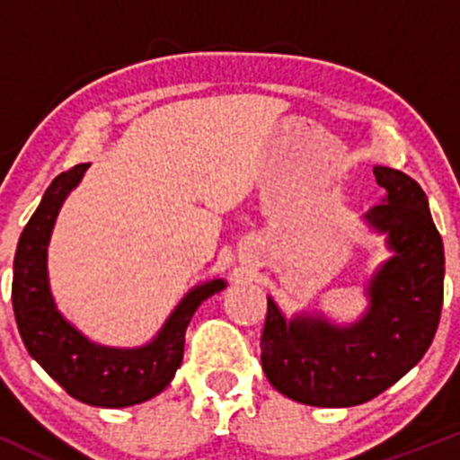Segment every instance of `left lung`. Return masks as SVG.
Here are the masks:
<instances>
[{
	"instance_id": "1",
	"label": "left lung",
	"mask_w": 460,
	"mask_h": 460,
	"mask_svg": "<svg viewBox=\"0 0 460 460\" xmlns=\"http://www.w3.org/2000/svg\"><path fill=\"white\" fill-rule=\"evenodd\" d=\"M387 197L366 214L387 235L394 257L372 274L369 305L355 324L294 315L268 298L261 367L277 392L311 406H357L376 398L420 363L435 337L443 305V242L415 179L374 166Z\"/></svg>"
}]
</instances>
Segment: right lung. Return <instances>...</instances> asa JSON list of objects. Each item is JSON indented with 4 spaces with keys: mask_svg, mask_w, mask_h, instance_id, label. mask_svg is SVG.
Instances as JSON below:
<instances>
[{
    "mask_svg": "<svg viewBox=\"0 0 460 460\" xmlns=\"http://www.w3.org/2000/svg\"><path fill=\"white\" fill-rule=\"evenodd\" d=\"M91 164L60 172L45 190L19 237L13 272V309L25 348L68 395L91 406L120 409L164 392L181 366L186 329L194 311L220 289L223 279L197 285L177 305L151 344L142 348L99 346L68 324L56 309L47 279V244L56 216Z\"/></svg>",
    "mask_w": 460,
    "mask_h": 460,
    "instance_id": "right-lung-1",
    "label": "right lung"
}]
</instances>
